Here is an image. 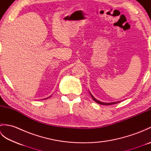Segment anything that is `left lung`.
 <instances>
[{
  "label": "left lung",
  "mask_w": 151,
  "mask_h": 151,
  "mask_svg": "<svg viewBox=\"0 0 151 151\" xmlns=\"http://www.w3.org/2000/svg\"><path fill=\"white\" fill-rule=\"evenodd\" d=\"M90 95H91V96L93 100L95 102H97V103H98V104H102V105H111V104H117V103H118V102H119V101H118V102H110V103H105V102H101V101H97V99H95L93 97V95H92L91 93H90Z\"/></svg>",
  "instance_id": "1"
}]
</instances>
